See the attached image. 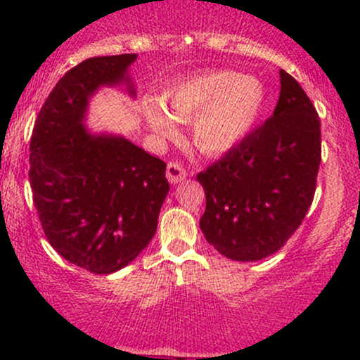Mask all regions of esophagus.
<instances>
[{"label":"esophagus","mask_w":360,"mask_h":360,"mask_svg":"<svg viewBox=\"0 0 360 360\" xmlns=\"http://www.w3.org/2000/svg\"><path fill=\"white\" fill-rule=\"evenodd\" d=\"M166 176H167L169 183L177 184V183H183V181L186 179V176H188V174H186V171L179 166V164L169 162L167 164V169H166Z\"/></svg>","instance_id":"esophagus-1"}]
</instances>
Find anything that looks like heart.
Here are the masks:
<instances>
[{
    "label": "heart",
    "instance_id": "heart-1",
    "mask_svg": "<svg viewBox=\"0 0 360 360\" xmlns=\"http://www.w3.org/2000/svg\"><path fill=\"white\" fill-rule=\"evenodd\" d=\"M266 103V88L235 71H210L174 86L166 108L154 100L142 111L157 139H172L176 122H193V142L206 155H220L252 130Z\"/></svg>",
    "mask_w": 360,
    "mask_h": 360
}]
</instances>
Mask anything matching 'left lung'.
Masks as SVG:
<instances>
[{
  "label": "left lung",
  "mask_w": 360,
  "mask_h": 360,
  "mask_svg": "<svg viewBox=\"0 0 360 360\" xmlns=\"http://www.w3.org/2000/svg\"><path fill=\"white\" fill-rule=\"evenodd\" d=\"M279 76L272 117L196 177L206 194L200 229L221 255L238 262L278 252L315 196L320 118L298 81L283 69Z\"/></svg>",
  "instance_id": "left-lung-1"
}]
</instances>
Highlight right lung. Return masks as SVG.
Listing matches in <instances>:
<instances>
[{"instance_id":"right-lung-1","label":"right lung","mask_w":360,"mask_h":360,"mask_svg":"<svg viewBox=\"0 0 360 360\" xmlns=\"http://www.w3.org/2000/svg\"><path fill=\"white\" fill-rule=\"evenodd\" d=\"M135 59L91 57L65 72L30 140L28 176L45 237L65 260L94 274L122 269L146 249L169 193L164 160L82 125L89 98L101 86L130 82Z\"/></svg>"}]
</instances>
